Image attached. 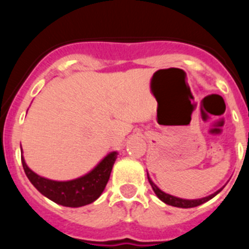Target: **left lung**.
<instances>
[{
	"instance_id": "left-lung-1",
	"label": "left lung",
	"mask_w": 249,
	"mask_h": 249,
	"mask_svg": "<svg viewBox=\"0 0 249 249\" xmlns=\"http://www.w3.org/2000/svg\"><path fill=\"white\" fill-rule=\"evenodd\" d=\"M148 180H149L150 185H152L153 190H154V193L157 194V196L159 197L161 201H164L165 203H167V205H171V206H175V207H182V208H190V207H196V206L199 205H202L203 202L208 201V200H211L212 197H214L215 195L218 194V193L220 192V190L223 189H219L218 192L213 193L212 195H210V196H206V197H202V199H196V200H185V199H180V197H176V196H172V195L170 194H166V193H164L162 190H160L159 188L157 187V185L154 184V183L152 182V179L149 178V176H148Z\"/></svg>"
}]
</instances>
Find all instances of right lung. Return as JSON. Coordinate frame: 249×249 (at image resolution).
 Masks as SVG:
<instances>
[{
    "label": "right lung",
    "instance_id": "1",
    "mask_svg": "<svg viewBox=\"0 0 249 249\" xmlns=\"http://www.w3.org/2000/svg\"><path fill=\"white\" fill-rule=\"evenodd\" d=\"M115 159H117V152L109 153L88 175L67 182L47 179L36 175L27 167L22 157L21 162L27 178L41 194L59 205L66 207H80L94 202L102 194L109 179Z\"/></svg>",
    "mask_w": 249,
    "mask_h": 249
}]
</instances>
